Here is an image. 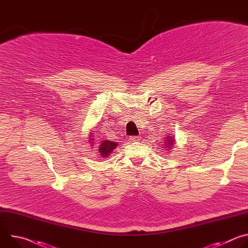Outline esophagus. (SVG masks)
Segmentation results:
<instances>
[{
	"instance_id": "obj_1",
	"label": "esophagus",
	"mask_w": 248,
	"mask_h": 248,
	"mask_svg": "<svg viewBox=\"0 0 248 248\" xmlns=\"http://www.w3.org/2000/svg\"><path fill=\"white\" fill-rule=\"evenodd\" d=\"M140 138H141V137L138 136V135H137V136H130V137H129V140H130V141H138V140H140Z\"/></svg>"
}]
</instances>
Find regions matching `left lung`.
I'll use <instances>...</instances> for the list:
<instances>
[{"mask_svg":"<svg viewBox=\"0 0 248 248\" xmlns=\"http://www.w3.org/2000/svg\"><path fill=\"white\" fill-rule=\"evenodd\" d=\"M171 135V134H170ZM173 136H169V137H167L166 138V142H165V144H164V146H165V149H167V151H169V150H170V148L172 147V145H173Z\"/></svg>","mask_w":248,"mask_h":248,"instance_id":"left-lung-1","label":"left lung"}]
</instances>
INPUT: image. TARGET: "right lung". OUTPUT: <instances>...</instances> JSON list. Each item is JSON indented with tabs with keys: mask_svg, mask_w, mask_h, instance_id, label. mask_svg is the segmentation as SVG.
<instances>
[{
	"mask_svg": "<svg viewBox=\"0 0 248 248\" xmlns=\"http://www.w3.org/2000/svg\"><path fill=\"white\" fill-rule=\"evenodd\" d=\"M91 141L93 142L94 139L91 138ZM118 144L116 142H112V141H109V140H103L100 146H99V152L101 154L102 157H108L112 152L113 150L116 148Z\"/></svg>",
	"mask_w": 248,
	"mask_h": 248,
	"instance_id": "add662e5",
	"label": "right lung"
}]
</instances>
